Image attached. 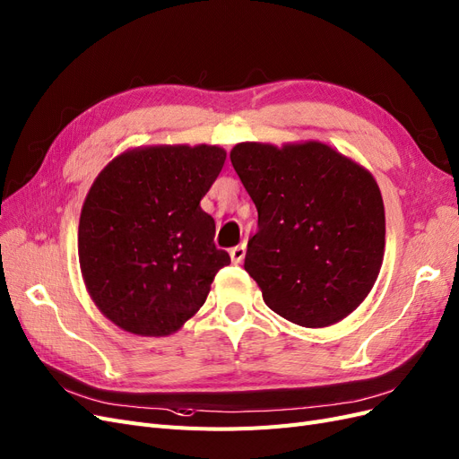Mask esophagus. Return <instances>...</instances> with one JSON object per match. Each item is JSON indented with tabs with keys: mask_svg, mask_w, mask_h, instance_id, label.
<instances>
[{
	"mask_svg": "<svg viewBox=\"0 0 459 459\" xmlns=\"http://www.w3.org/2000/svg\"><path fill=\"white\" fill-rule=\"evenodd\" d=\"M245 255H247V247L245 245H238L233 247L230 251V256H231V262L233 264H241L245 260Z\"/></svg>",
	"mask_w": 459,
	"mask_h": 459,
	"instance_id": "esophagus-1",
	"label": "esophagus"
}]
</instances>
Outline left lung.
I'll return each instance as SVG.
<instances>
[{
    "instance_id": "1",
    "label": "left lung",
    "mask_w": 459,
    "mask_h": 459,
    "mask_svg": "<svg viewBox=\"0 0 459 459\" xmlns=\"http://www.w3.org/2000/svg\"><path fill=\"white\" fill-rule=\"evenodd\" d=\"M231 164L258 211L245 270L264 302L302 327L359 307L385 253V206L373 176L329 145L239 143Z\"/></svg>"
}]
</instances>
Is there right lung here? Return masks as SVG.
<instances>
[{
	"mask_svg": "<svg viewBox=\"0 0 459 459\" xmlns=\"http://www.w3.org/2000/svg\"><path fill=\"white\" fill-rule=\"evenodd\" d=\"M224 160L214 145L145 147L95 178L80 214V268L97 308L124 331L170 335L230 264L201 208Z\"/></svg>",
	"mask_w": 459,
	"mask_h": 459,
	"instance_id": "right-lung-1",
	"label": "right lung"
}]
</instances>
